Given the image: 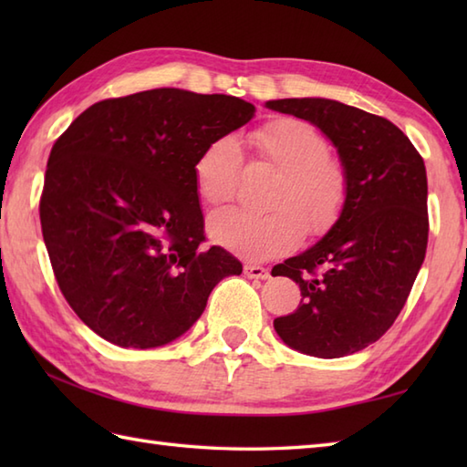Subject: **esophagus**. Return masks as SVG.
<instances>
[{"instance_id": "esophagus-1", "label": "esophagus", "mask_w": 467, "mask_h": 467, "mask_svg": "<svg viewBox=\"0 0 467 467\" xmlns=\"http://www.w3.org/2000/svg\"><path fill=\"white\" fill-rule=\"evenodd\" d=\"M244 275L249 276V279L265 281V279H269V276H271V271L265 269V266H261V265H244Z\"/></svg>"}]
</instances>
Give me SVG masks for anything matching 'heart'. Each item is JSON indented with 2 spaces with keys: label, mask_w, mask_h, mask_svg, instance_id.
<instances>
[{
  "label": "heart",
  "mask_w": 467,
  "mask_h": 467,
  "mask_svg": "<svg viewBox=\"0 0 467 467\" xmlns=\"http://www.w3.org/2000/svg\"><path fill=\"white\" fill-rule=\"evenodd\" d=\"M263 161L281 171L269 214L224 208L211 216L208 234L226 251L251 261L279 256L311 234L325 233L339 218L347 201V172L329 144L309 122L281 118L253 134ZM243 164L241 144L233 136L216 138L194 164L196 192L208 204L231 201Z\"/></svg>",
  "instance_id": "heart-1"
}]
</instances>
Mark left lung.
<instances>
[{
	"instance_id": "1",
	"label": "left lung",
	"mask_w": 467,
	"mask_h": 467,
	"mask_svg": "<svg viewBox=\"0 0 467 467\" xmlns=\"http://www.w3.org/2000/svg\"><path fill=\"white\" fill-rule=\"evenodd\" d=\"M266 108L329 138L347 172V201L323 239L273 271L301 289L276 317L295 351L335 359L375 343L398 319L428 249V174L420 152L381 116L327 98H285Z\"/></svg>"
}]
</instances>
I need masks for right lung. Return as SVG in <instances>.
I'll use <instances>...</instances> for the list:
<instances>
[{
    "mask_svg": "<svg viewBox=\"0 0 467 467\" xmlns=\"http://www.w3.org/2000/svg\"><path fill=\"white\" fill-rule=\"evenodd\" d=\"M253 116L241 98L156 88L90 106L57 138L42 234L59 291L102 339L171 343L224 276L243 273L221 246L202 249L194 164Z\"/></svg>",
    "mask_w": 467,
    "mask_h": 467,
    "instance_id": "right-lung-1",
    "label": "right lung"
}]
</instances>
